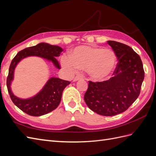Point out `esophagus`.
Returning <instances> with one entry per match:
<instances>
[{
    "mask_svg": "<svg viewBox=\"0 0 156 156\" xmlns=\"http://www.w3.org/2000/svg\"><path fill=\"white\" fill-rule=\"evenodd\" d=\"M83 80V77L81 76H76V77L74 79V82H76L78 80Z\"/></svg>",
    "mask_w": 156,
    "mask_h": 156,
    "instance_id": "1",
    "label": "esophagus"
}]
</instances>
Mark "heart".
Masks as SVG:
<instances>
[{
	"instance_id": "obj_1",
	"label": "heart",
	"mask_w": 156,
	"mask_h": 156,
	"mask_svg": "<svg viewBox=\"0 0 156 156\" xmlns=\"http://www.w3.org/2000/svg\"><path fill=\"white\" fill-rule=\"evenodd\" d=\"M64 65L76 70H86L95 80L101 81L108 78L114 73L117 65V57L110 49L91 45H80L72 49L68 61Z\"/></svg>"
}]
</instances>
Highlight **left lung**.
<instances>
[{
    "instance_id": "1",
    "label": "left lung",
    "mask_w": 156,
    "mask_h": 156,
    "mask_svg": "<svg viewBox=\"0 0 156 156\" xmlns=\"http://www.w3.org/2000/svg\"><path fill=\"white\" fill-rule=\"evenodd\" d=\"M107 43L119 61L114 76L104 82L89 81L84 101L95 113L113 116L125 111L138 98L144 71L140 57L130 47L115 41Z\"/></svg>"
}]
</instances>
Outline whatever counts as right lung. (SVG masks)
I'll return each instance as SVG.
<instances>
[{
    "instance_id": "right-lung-1",
    "label": "right lung",
    "mask_w": 156,
    "mask_h": 156,
    "mask_svg": "<svg viewBox=\"0 0 156 156\" xmlns=\"http://www.w3.org/2000/svg\"><path fill=\"white\" fill-rule=\"evenodd\" d=\"M62 49L57 45L47 43H40L37 45L27 47L20 51L11 62L9 68L6 85L12 101L20 109L31 116L39 117L50 113L58 106L61 101L64 89L70 84V82L57 77H51L45 83L38 93L26 99L18 98L12 91L11 85L14 78V71L18 64L23 58L30 57H38L51 62L55 68L61 69L57 60Z\"/></svg>"
}]
</instances>
